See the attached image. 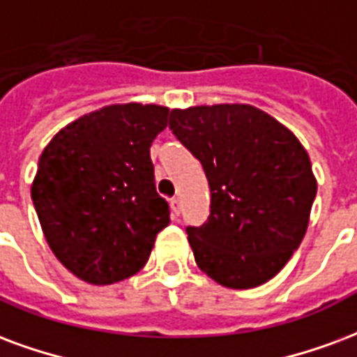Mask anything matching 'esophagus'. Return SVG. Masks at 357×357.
I'll use <instances>...</instances> for the list:
<instances>
[{
    "instance_id": "obj_1",
    "label": "esophagus",
    "mask_w": 357,
    "mask_h": 357,
    "mask_svg": "<svg viewBox=\"0 0 357 357\" xmlns=\"http://www.w3.org/2000/svg\"><path fill=\"white\" fill-rule=\"evenodd\" d=\"M170 210L174 215H179V212H181V202H179V199L170 200Z\"/></svg>"
}]
</instances>
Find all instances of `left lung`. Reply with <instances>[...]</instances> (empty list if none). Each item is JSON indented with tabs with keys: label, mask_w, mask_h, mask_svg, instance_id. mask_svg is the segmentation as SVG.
Segmentation results:
<instances>
[{
	"label": "left lung",
	"mask_w": 357,
	"mask_h": 357,
	"mask_svg": "<svg viewBox=\"0 0 357 357\" xmlns=\"http://www.w3.org/2000/svg\"><path fill=\"white\" fill-rule=\"evenodd\" d=\"M170 130L199 158L212 192L208 221L187 227L200 271L231 289L274 278L303 242L318 189L303 144L250 104L172 109Z\"/></svg>",
	"instance_id": "obj_1"
}]
</instances>
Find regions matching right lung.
I'll list each match as a JSON object with an SVG mask.
<instances>
[{
	"label": "right lung",
	"mask_w": 357,
	"mask_h": 357,
	"mask_svg": "<svg viewBox=\"0 0 357 357\" xmlns=\"http://www.w3.org/2000/svg\"><path fill=\"white\" fill-rule=\"evenodd\" d=\"M168 113L157 104L104 105L58 130L39 157L31 200L45 240L86 284L138 273L170 223L149 155Z\"/></svg>",
	"instance_id": "add662e5"
}]
</instances>
